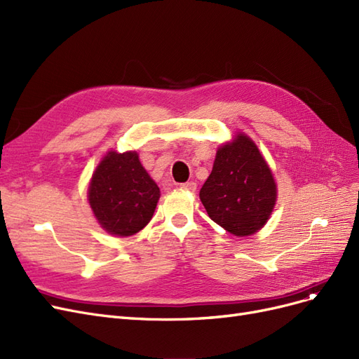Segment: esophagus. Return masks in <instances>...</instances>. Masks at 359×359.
I'll use <instances>...</instances> for the list:
<instances>
[{
	"label": "esophagus",
	"instance_id": "obj_1",
	"mask_svg": "<svg viewBox=\"0 0 359 359\" xmlns=\"http://www.w3.org/2000/svg\"><path fill=\"white\" fill-rule=\"evenodd\" d=\"M181 189L187 190V191H194V190H196V182H194V181L184 182V184H181Z\"/></svg>",
	"mask_w": 359,
	"mask_h": 359
}]
</instances>
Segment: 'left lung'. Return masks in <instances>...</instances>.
<instances>
[{
  "mask_svg": "<svg viewBox=\"0 0 359 359\" xmlns=\"http://www.w3.org/2000/svg\"><path fill=\"white\" fill-rule=\"evenodd\" d=\"M199 198L210 219L235 236L262 227L277 201V186L259 148L244 133L217 149L211 175Z\"/></svg>",
  "mask_w": 359,
  "mask_h": 359,
  "instance_id": "8db88e82",
  "label": "left lung"
}]
</instances>
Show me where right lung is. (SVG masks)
I'll return each instance as SVG.
<instances>
[{"instance_id": "right-lung-1", "label": "right lung", "mask_w": 359, "mask_h": 359, "mask_svg": "<svg viewBox=\"0 0 359 359\" xmlns=\"http://www.w3.org/2000/svg\"><path fill=\"white\" fill-rule=\"evenodd\" d=\"M160 189L140 165L136 151H109L99 163L88 187L97 222L116 236L135 235L153 219Z\"/></svg>"}]
</instances>
